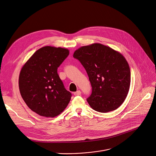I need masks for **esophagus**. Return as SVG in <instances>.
Masks as SVG:
<instances>
[{"instance_id":"1","label":"esophagus","mask_w":156,"mask_h":156,"mask_svg":"<svg viewBox=\"0 0 156 156\" xmlns=\"http://www.w3.org/2000/svg\"><path fill=\"white\" fill-rule=\"evenodd\" d=\"M80 94H81V91L80 90H78V91H77L74 93V95L75 96H79Z\"/></svg>"}]
</instances>
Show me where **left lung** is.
Here are the masks:
<instances>
[{
    "instance_id": "obj_1",
    "label": "left lung",
    "mask_w": 156,
    "mask_h": 156,
    "mask_svg": "<svg viewBox=\"0 0 156 156\" xmlns=\"http://www.w3.org/2000/svg\"><path fill=\"white\" fill-rule=\"evenodd\" d=\"M73 57L86 69L92 87L87 101L94 110L107 112L118 108L128 94L131 72L119 52L101 44L76 50Z\"/></svg>"
}]
</instances>
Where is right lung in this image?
Listing matches in <instances>:
<instances>
[{"label":"right lung","mask_w":156,"mask_h":156,"mask_svg":"<svg viewBox=\"0 0 156 156\" xmlns=\"http://www.w3.org/2000/svg\"><path fill=\"white\" fill-rule=\"evenodd\" d=\"M68 55L66 48L44 47L37 50L21 69L20 94L28 107L41 116L59 115L71 100L72 93L65 88L57 73Z\"/></svg>","instance_id":"right-lung-1"}]
</instances>
